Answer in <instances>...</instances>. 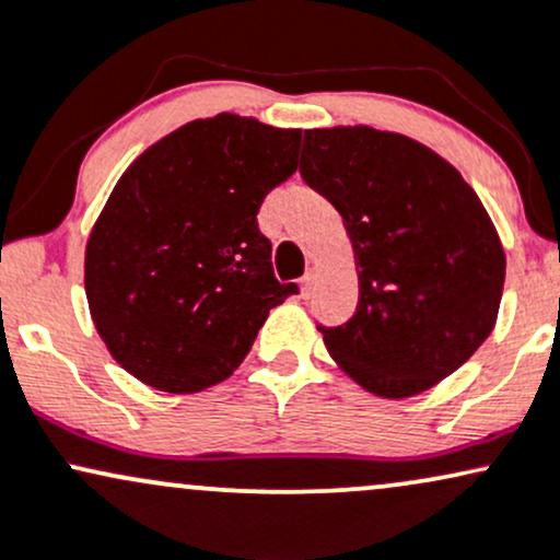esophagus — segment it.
<instances>
[{
  "mask_svg": "<svg viewBox=\"0 0 560 560\" xmlns=\"http://www.w3.org/2000/svg\"><path fill=\"white\" fill-rule=\"evenodd\" d=\"M312 288H314V272H306L304 278H301V295L308 299V295H312Z\"/></svg>",
  "mask_w": 560,
  "mask_h": 560,
  "instance_id": "1",
  "label": "esophagus"
}]
</instances>
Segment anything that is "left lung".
<instances>
[{"mask_svg":"<svg viewBox=\"0 0 560 560\" xmlns=\"http://www.w3.org/2000/svg\"><path fill=\"white\" fill-rule=\"evenodd\" d=\"M301 177L343 217L359 267L357 314L319 327L364 390H430L488 340L505 254L462 173L409 136L370 125L304 130Z\"/></svg>","mask_w":560,"mask_h":560,"instance_id":"obj_1","label":"left lung"}]
</instances>
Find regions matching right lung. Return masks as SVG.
I'll list each match as a JSON object with an SVG mask.
<instances>
[{"mask_svg":"<svg viewBox=\"0 0 560 560\" xmlns=\"http://www.w3.org/2000/svg\"><path fill=\"white\" fill-rule=\"evenodd\" d=\"M301 130L222 112L173 130L125 170L85 243V299L125 372L199 393L252 351L278 282L261 201L295 173Z\"/></svg>","mask_w":560,"mask_h":560,"instance_id":"right-lung-1","label":"right lung"}]
</instances>
